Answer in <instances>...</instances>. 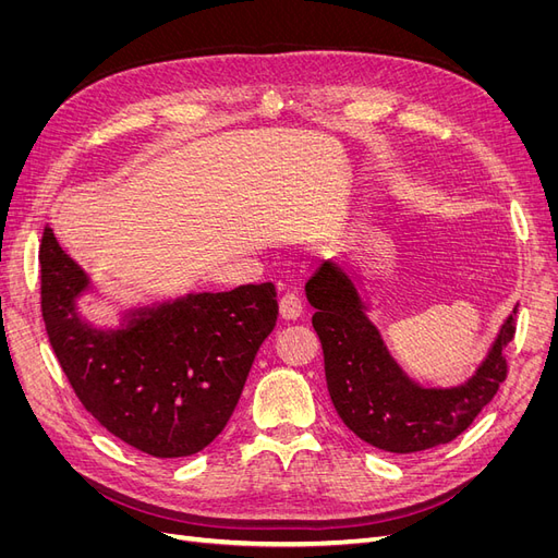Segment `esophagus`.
<instances>
[{
	"instance_id": "esophagus-1",
	"label": "esophagus",
	"mask_w": 558,
	"mask_h": 558,
	"mask_svg": "<svg viewBox=\"0 0 558 558\" xmlns=\"http://www.w3.org/2000/svg\"><path fill=\"white\" fill-rule=\"evenodd\" d=\"M279 314L286 320H295L302 314V302L295 293H283L279 300Z\"/></svg>"
}]
</instances>
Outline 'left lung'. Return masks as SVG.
<instances>
[{
    "label": "left lung",
    "mask_w": 558,
    "mask_h": 558,
    "mask_svg": "<svg viewBox=\"0 0 558 558\" xmlns=\"http://www.w3.org/2000/svg\"><path fill=\"white\" fill-rule=\"evenodd\" d=\"M316 310L312 326L324 349L326 384L337 414L363 442L414 453L451 442L508 377L502 349L514 337L517 307L505 318L486 359L459 386H421L388 351L361 295L356 267L326 260L305 286Z\"/></svg>",
    "instance_id": "8db88e82"
}]
</instances>
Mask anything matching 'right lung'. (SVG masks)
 <instances>
[{"label": "right lung", "mask_w": 558, "mask_h": 558, "mask_svg": "<svg viewBox=\"0 0 558 558\" xmlns=\"http://www.w3.org/2000/svg\"><path fill=\"white\" fill-rule=\"evenodd\" d=\"M39 263L48 340L83 408L118 440L156 459L211 445L275 330V283L189 293L128 310L118 328H95L78 312L93 281L48 226Z\"/></svg>", "instance_id": "obj_1"}]
</instances>
